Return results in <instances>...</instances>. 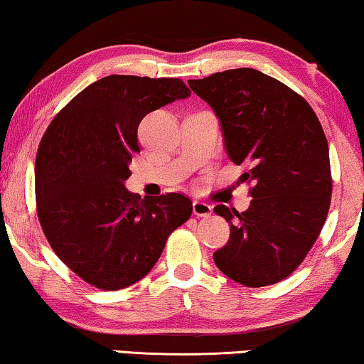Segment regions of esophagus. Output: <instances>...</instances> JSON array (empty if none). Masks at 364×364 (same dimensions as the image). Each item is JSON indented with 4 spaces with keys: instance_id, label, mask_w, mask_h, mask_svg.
Returning <instances> with one entry per match:
<instances>
[{
    "instance_id": "34e87169",
    "label": "esophagus",
    "mask_w": 364,
    "mask_h": 364,
    "mask_svg": "<svg viewBox=\"0 0 364 364\" xmlns=\"http://www.w3.org/2000/svg\"><path fill=\"white\" fill-rule=\"evenodd\" d=\"M193 213L198 217H209L213 214V205H209L208 203H203V200H194Z\"/></svg>"
}]
</instances>
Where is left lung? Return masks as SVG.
<instances>
[{"label": "left lung", "mask_w": 364, "mask_h": 364, "mask_svg": "<svg viewBox=\"0 0 364 364\" xmlns=\"http://www.w3.org/2000/svg\"><path fill=\"white\" fill-rule=\"evenodd\" d=\"M189 88L219 119L229 159L250 170L253 198L245 213L214 208L230 224V238L214 252L222 273L248 287L279 283L317 240L332 196L328 144L302 96L253 68L225 70Z\"/></svg>", "instance_id": "1"}]
</instances>
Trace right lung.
<instances>
[{
  "label": "right lung",
  "instance_id": "right-lung-1",
  "mask_svg": "<svg viewBox=\"0 0 364 364\" xmlns=\"http://www.w3.org/2000/svg\"><path fill=\"white\" fill-rule=\"evenodd\" d=\"M191 96L178 78L109 75L53 117L36 159L37 214L57 257L97 289L150 273L193 203L178 193L135 196L124 186L149 112Z\"/></svg>",
  "mask_w": 364,
  "mask_h": 364
}]
</instances>
